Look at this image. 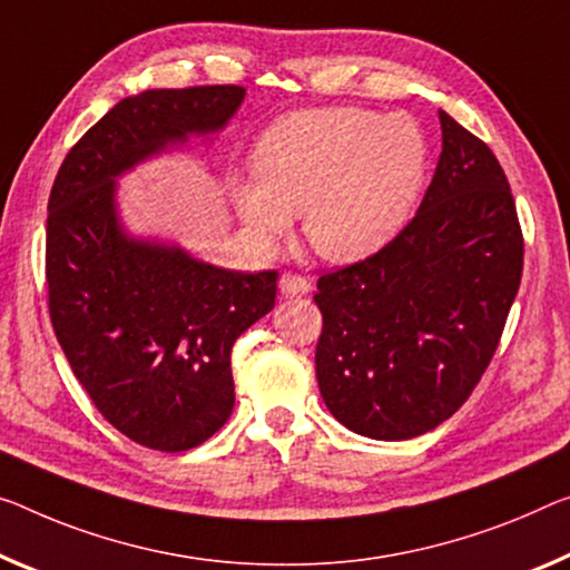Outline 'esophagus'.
Returning <instances> with one entry per match:
<instances>
[{"mask_svg":"<svg viewBox=\"0 0 570 570\" xmlns=\"http://www.w3.org/2000/svg\"><path fill=\"white\" fill-rule=\"evenodd\" d=\"M279 293L291 295V297H301L311 293V279H305L303 275L297 273H285L279 277Z\"/></svg>","mask_w":570,"mask_h":570,"instance_id":"34e87169","label":"esophagus"}]
</instances>
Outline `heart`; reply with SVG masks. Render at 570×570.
<instances>
[{
  "label": "heart",
  "mask_w": 570,
  "mask_h": 570,
  "mask_svg": "<svg viewBox=\"0 0 570 570\" xmlns=\"http://www.w3.org/2000/svg\"><path fill=\"white\" fill-rule=\"evenodd\" d=\"M255 180H232L242 222L273 247L303 214L323 259L356 262L395 236L425 183L428 145L415 121L362 107L303 109L277 119L252 157Z\"/></svg>",
  "instance_id": "obj_1"
}]
</instances>
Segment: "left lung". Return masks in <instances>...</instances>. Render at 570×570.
I'll use <instances>...</instances> for the list:
<instances>
[{"label": "left lung", "mask_w": 570, "mask_h": 570, "mask_svg": "<svg viewBox=\"0 0 570 570\" xmlns=\"http://www.w3.org/2000/svg\"><path fill=\"white\" fill-rule=\"evenodd\" d=\"M443 153L417 214L380 252L318 277L315 376L338 423L407 441L469 400L502 338L524 239L502 165L438 111Z\"/></svg>", "instance_id": "left-lung-1"}]
</instances>
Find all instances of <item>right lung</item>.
Segmentation results:
<instances>
[{"label":"right lung","mask_w":570,"mask_h":570,"mask_svg":"<svg viewBox=\"0 0 570 570\" xmlns=\"http://www.w3.org/2000/svg\"><path fill=\"white\" fill-rule=\"evenodd\" d=\"M242 86L121 99L66 155L46 232L56 338L96 410L145 449L208 441L234 410L232 346L273 311L277 269L234 273L119 229L114 178L190 132L222 129Z\"/></svg>","instance_id":"1"}]
</instances>
